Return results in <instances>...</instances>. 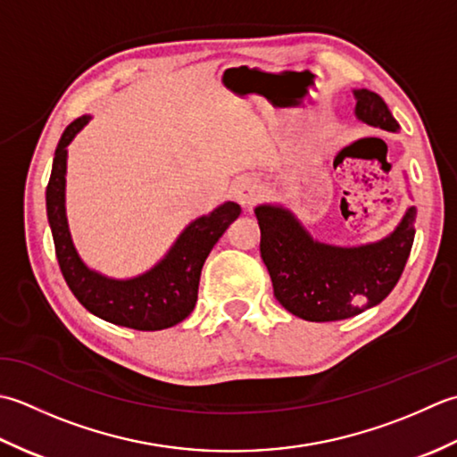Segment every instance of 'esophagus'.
I'll return each instance as SVG.
<instances>
[{
  "mask_svg": "<svg viewBox=\"0 0 457 457\" xmlns=\"http://www.w3.org/2000/svg\"><path fill=\"white\" fill-rule=\"evenodd\" d=\"M237 199L242 204V207H253L254 203H258L260 195H262V189L260 185L253 179H245L237 185Z\"/></svg>",
  "mask_w": 457,
  "mask_h": 457,
  "instance_id": "1",
  "label": "esophagus"
}]
</instances>
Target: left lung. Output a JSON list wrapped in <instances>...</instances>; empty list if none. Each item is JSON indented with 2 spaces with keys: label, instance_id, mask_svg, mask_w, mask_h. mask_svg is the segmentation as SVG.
I'll return each mask as SVG.
<instances>
[{
  "label": "left lung",
  "instance_id": "obj_1",
  "mask_svg": "<svg viewBox=\"0 0 457 457\" xmlns=\"http://www.w3.org/2000/svg\"><path fill=\"white\" fill-rule=\"evenodd\" d=\"M357 116L388 132L400 129L385 100L355 90ZM260 256L268 268L276 300L305 321L347 320L377 305L393 292L414 242L416 209L411 207L393 235L375 245L335 248L315 242L290 212L256 207Z\"/></svg>",
  "mask_w": 457,
  "mask_h": 457
}]
</instances>
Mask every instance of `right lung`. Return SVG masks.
<instances>
[{"instance_id":"right-lung-1","label":"right lung","mask_w":457,"mask_h":457,"mask_svg":"<svg viewBox=\"0 0 457 457\" xmlns=\"http://www.w3.org/2000/svg\"><path fill=\"white\" fill-rule=\"evenodd\" d=\"M88 120L90 116L74 120L62 132L54 150L51 179L46 185V217H49L54 254L64 282L74 297L100 320L137 331L173 328L193 312L197 302L201 268L222 232L240 215V204L228 201L209 215L193 220L162 262L134 280H108L92 272L80 262L72 246L67 215H64L67 145Z\"/></svg>"}]
</instances>
